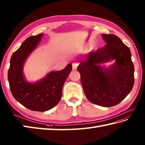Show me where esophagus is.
Returning a JSON list of instances; mask_svg holds the SVG:
<instances>
[{"label":"esophagus","mask_w":145,"mask_h":145,"mask_svg":"<svg viewBox=\"0 0 145 145\" xmlns=\"http://www.w3.org/2000/svg\"><path fill=\"white\" fill-rule=\"evenodd\" d=\"M78 66V63H73L72 64V69L73 70H75L77 69V67Z\"/></svg>","instance_id":"1"}]
</instances>
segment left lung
<instances>
[{
  "instance_id": "left-lung-1",
  "label": "left lung",
  "mask_w": 145,
  "mask_h": 145,
  "mask_svg": "<svg viewBox=\"0 0 145 145\" xmlns=\"http://www.w3.org/2000/svg\"><path fill=\"white\" fill-rule=\"evenodd\" d=\"M106 42L102 48L90 52L86 61L78 67L84 94L89 101L103 107L121 102L134 85V65L129 48L114 34L101 35ZM112 60L115 63L104 69L99 64Z\"/></svg>"
}]
</instances>
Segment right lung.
Masks as SVG:
<instances>
[{"label":"right lung","mask_w":145,"mask_h":145,"mask_svg":"<svg viewBox=\"0 0 145 145\" xmlns=\"http://www.w3.org/2000/svg\"><path fill=\"white\" fill-rule=\"evenodd\" d=\"M42 35L39 34L28 37L13 53L8 80L11 93L17 101L29 110L43 112L51 110L60 101L63 85L72 71V64H69L59 71H51L35 83L26 81L22 71L24 63L39 43Z\"/></svg>","instance_id":"add662e5"}]
</instances>
